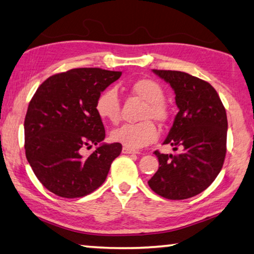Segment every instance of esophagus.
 <instances>
[{
  "label": "esophagus",
  "instance_id": "obj_1",
  "mask_svg": "<svg viewBox=\"0 0 254 254\" xmlns=\"http://www.w3.org/2000/svg\"><path fill=\"white\" fill-rule=\"evenodd\" d=\"M122 152L126 153V154H139V152H137V151H134V150H131V149L126 148V147H123Z\"/></svg>",
  "mask_w": 254,
  "mask_h": 254
}]
</instances>
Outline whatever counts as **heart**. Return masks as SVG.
Instances as JSON below:
<instances>
[{
  "instance_id": "heart-1",
  "label": "heart",
  "mask_w": 254,
  "mask_h": 254,
  "mask_svg": "<svg viewBox=\"0 0 254 254\" xmlns=\"http://www.w3.org/2000/svg\"><path fill=\"white\" fill-rule=\"evenodd\" d=\"M132 92L137 97L147 102L143 112V119H153L165 123L169 119L170 112L165 103V91L157 81L152 79H140L131 86ZM96 112L104 121L117 123L121 113V103L118 91L113 87L105 89L96 101ZM114 142L124 145L131 150L145 147L158 137V128L151 120H145L140 123L124 124L118 127L111 134Z\"/></svg>"
}]
</instances>
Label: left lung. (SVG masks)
<instances>
[{"label": "left lung", "instance_id": "1", "mask_svg": "<svg viewBox=\"0 0 254 254\" xmlns=\"http://www.w3.org/2000/svg\"><path fill=\"white\" fill-rule=\"evenodd\" d=\"M175 92L179 112L163 141L177 154L154 151L159 169L150 188L165 198L186 199L205 190L223 167L226 153L227 118L215 88L187 72L152 69Z\"/></svg>", "mask_w": 254, "mask_h": 254}]
</instances>
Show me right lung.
<instances>
[{"label": "right lung", "instance_id": "add662e5", "mask_svg": "<svg viewBox=\"0 0 254 254\" xmlns=\"http://www.w3.org/2000/svg\"><path fill=\"white\" fill-rule=\"evenodd\" d=\"M121 71L77 68L50 76L34 93L24 120L25 157L44 186L64 198L91 194L105 182L122 144L104 143L96 112L104 89ZM97 145L88 157L85 147Z\"/></svg>", "mask_w": 254, "mask_h": 254}]
</instances>
